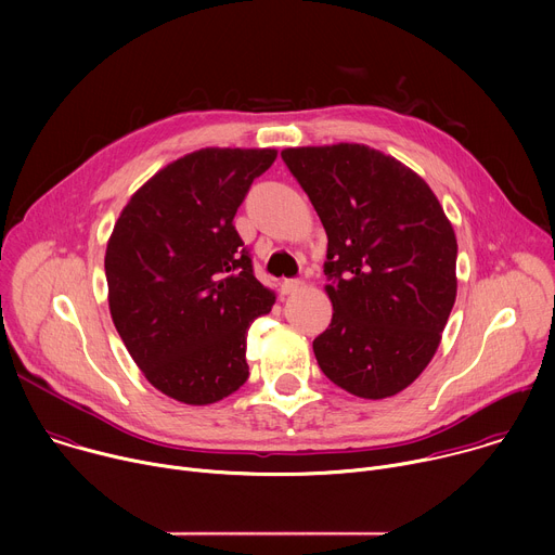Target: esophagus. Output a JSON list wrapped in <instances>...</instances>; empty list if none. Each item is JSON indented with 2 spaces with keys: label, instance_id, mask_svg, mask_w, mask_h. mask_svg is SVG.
I'll use <instances>...</instances> for the list:
<instances>
[{
  "label": "esophagus",
  "instance_id": "34e87169",
  "mask_svg": "<svg viewBox=\"0 0 555 555\" xmlns=\"http://www.w3.org/2000/svg\"><path fill=\"white\" fill-rule=\"evenodd\" d=\"M298 289H302V281H298V279H287V281L281 283V294H283V296L296 294Z\"/></svg>",
  "mask_w": 555,
  "mask_h": 555
}]
</instances>
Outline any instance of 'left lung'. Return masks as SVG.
<instances>
[{"label":"left lung","mask_w":555,"mask_h":555,"mask_svg":"<svg viewBox=\"0 0 555 555\" xmlns=\"http://www.w3.org/2000/svg\"><path fill=\"white\" fill-rule=\"evenodd\" d=\"M283 163L327 232L332 325L313 340L323 373L364 400L413 384L456 298V236L430 186L366 144L296 146Z\"/></svg>","instance_id":"left-lung-1"}]
</instances>
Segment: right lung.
<instances>
[{
	"mask_svg": "<svg viewBox=\"0 0 555 555\" xmlns=\"http://www.w3.org/2000/svg\"><path fill=\"white\" fill-rule=\"evenodd\" d=\"M274 160V149L193 151L131 195L107 242L116 332L144 377L182 404H215L250 375L248 330L274 292L232 219Z\"/></svg>",
	"mask_w": 555,
	"mask_h": 555,
	"instance_id": "right-lung-1",
	"label": "right lung"
}]
</instances>
